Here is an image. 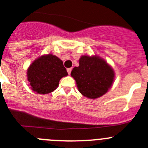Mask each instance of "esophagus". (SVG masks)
Wrapping results in <instances>:
<instances>
[{"instance_id": "obj_1", "label": "esophagus", "mask_w": 148, "mask_h": 148, "mask_svg": "<svg viewBox=\"0 0 148 148\" xmlns=\"http://www.w3.org/2000/svg\"><path fill=\"white\" fill-rule=\"evenodd\" d=\"M67 71H68V74H71V68H70V69H67Z\"/></svg>"}]
</instances>
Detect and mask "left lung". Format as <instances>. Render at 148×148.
<instances>
[{
  "instance_id": "obj_1",
  "label": "left lung",
  "mask_w": 148,
  "mask_h": 148,
  "mask_svg": "<svg viewBox=\"0 0 148 148\" xmlns=\"http://www.w3.org/2000/svg\"><path fill=\"white\" fill-rule=\"evenodd\" d=\"M79 66L74 67L71 75L74 78L79 91L85 97L96 99L106 94L114 81V73L101 58L82 56Z\"/></svg>"
}]
</instances>
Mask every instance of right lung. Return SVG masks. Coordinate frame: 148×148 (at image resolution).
Instances as JSON below:
<instances>
[{"label": "right lung", "instance_id": "obj_1", "mask_svg": "<svg viewBox=\"0 0 148 148\" xmlns=\"http://www.w3.org/2000/svg\"><path fill=\"white\" fill-rule=\"evenodd\" d=\"M67 75L62 61L52 54L42 56L34 60L27 71L32 89L41 94L52 92L58 88L60 79Z\"/></svg>", "mask_w": 148, "mask_h": 148}]
</instances>
